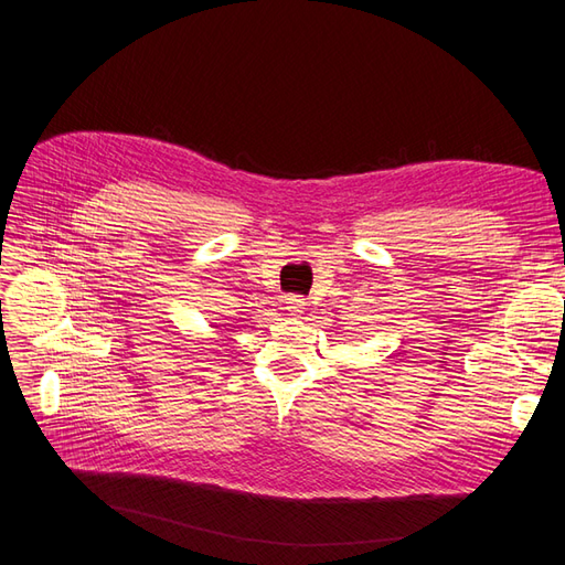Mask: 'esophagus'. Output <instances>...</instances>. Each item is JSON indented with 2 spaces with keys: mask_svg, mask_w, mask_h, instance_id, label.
Instances as JSON below:
<instances>
[{
  "mask_svg": "<svg viewBox=\"0 0 565 565\" xmlns=\"http://www.w3.org/2000/svg\"><path fill=\"white\" fill-rule=\"evenodd\" d=\"M305 307H307V302L302 298H288L286 300V311L290 316H300L305 311Z\"/></svg>",
  "mask_w": 565,
  "mask_h": 565,
  "instance_id": "34e87169",
  "label": "esophagus"
}]
</instances>
